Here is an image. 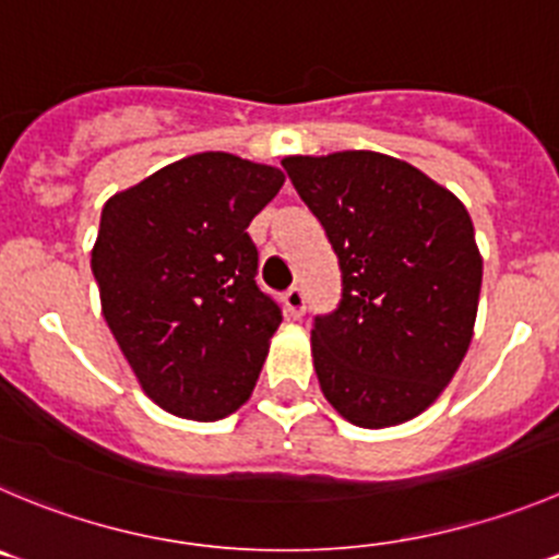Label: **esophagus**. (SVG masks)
<instances>
[{
	"label": "esophagus",
	"mask_w": 559,
	"mask_h": 559,
	"mask_svg": "<svg viewBox=\"0 0 559 559\" xmlns=\"http://www.w3.org/2000/svg\"><path fill=\"white\" fill-rule=\"evenodd\" d=\"M283 301H285V312H288L290 318H301V316H305L307 296H305V290H301V288H290L288 294L283 296Z\"/></svg>",
	"instance_id": "34e87169"
}]
</instances>
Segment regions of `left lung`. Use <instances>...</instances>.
Listing matches in <instances>:
<instances>
[{"instance_id": "obj_1", "label": "left lung", "mask_w": 559, "mask_h": 559, "mask_svg": "<svg viewBox=\"0 0 559 559\" xmlns=\"http://www.w3.org/2000/svg\"><path fill=\"white\" fill-rule=\"evenodd\" d=\"M283 167L343 271L340 307L310 337L323 397L359 428L408 423L453 381L475 334L483 258L469 211L376 151L285 156Z\"/></svg>"}]
</instances>
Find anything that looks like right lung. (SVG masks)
Masks as SVG:
<instances>
[{
    "instance_id": "1",
    "label": "right lung",
    "mask_w": 559,
    "mask_h": 559,
    "mask_svg": "<svg viewBox=\"0 0 559 559\" xmlns=\"http://www.w3.org/2000/svg\"><path fill=\"white\" fill-rule=\"evenodd\" d=\"M285 173L194 153L117 191L100 211L93 274L100 312L142 392L214 423L252 395L283 312L254 283L247 227Z\"/></svg>"
}]
</instances>
